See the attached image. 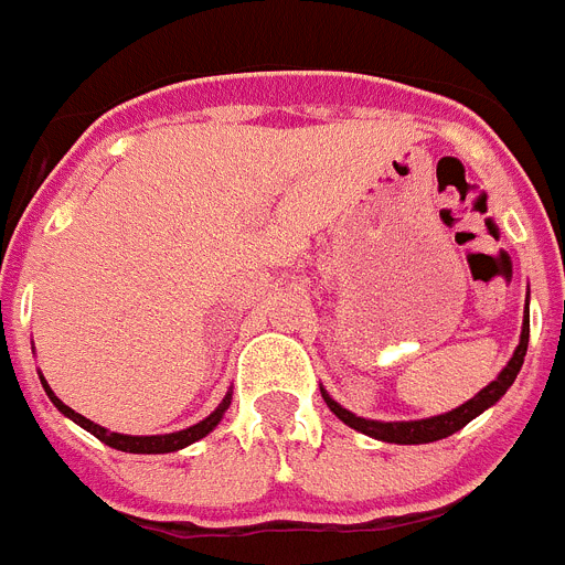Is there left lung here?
Masks as SVG:
<instances>
[{
    "instance_id": "obj_1",
    "label": "left lung",
    "mask_w": 565,
    "mask_h": 565,
    "mask_svg": "<svg viewBox=\"0 0 565 565\" xmlns=\"http://www.w3.org/2000/svg\"><path fill=\"white\" fill-rule=\"evenodd\" d=\"M526 344H529V317L523 319V331H521V344H518L515 356L509 359V364L501 371V376L495 379L492 384H487L478 396L469 398L467 404L456 407V411L444 413V416H433V418H422V422H367V418H359L353 416L351 411H344L342 404L333 402L326 391H322V398L326 404L342 418L348 427L353 430L364 433V436H373L379 441H387V444H430L438 441V438H447L452 433H458L461 427H467L469 422L476 416H481L487 407L498 402L503 393L509 391V384L515 382L518 371H521L523 356H526Z\"/></svg>"
}]
</instances>
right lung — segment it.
<instances>
[{
    "instance_id": "1",
    "label": "right lung",
    "mask_w": 565,
    "mask_h": 565,
    "mask_svg": "<svg viewBox=\"0 0 565 565\" xmlns=\"http://www.w3.org/2000/svg\"><path fill=\"white\" fill-rule=\"evenodd\" d=\"M44 384V391H47L50 402L56 404L58 411L64 413L67 418H73L76 424H82L84 430L93 433V436L98 438V441H104L107 447H113V450H121V452H147V456H158V452H174V450H183V447H189V444H194L198 438L209 436V433L217 427V422L223 418V413H226L228 407V396L223 398V404L217 407V411L212 413V416L203 418L201 424H194V427H189V430H181V433H169V436H121V433H107L104 427H98V424H93L89 418H84L82 413L70 411L67 404L62 402V398L56 396V393L50 391V384Z\"/></svg>"
}]
</instances>
